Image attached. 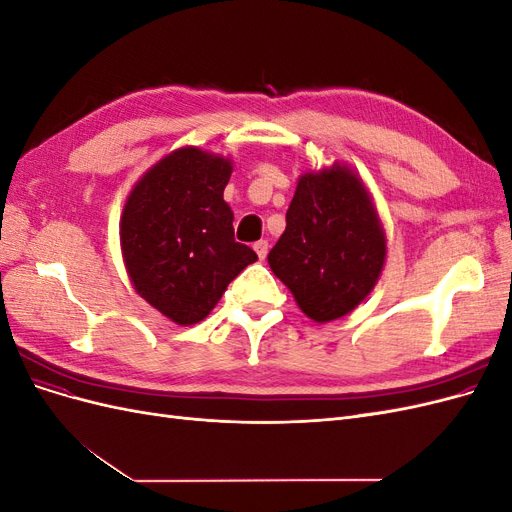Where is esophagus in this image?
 <instances>
[{
	"label": "esophagus",
	"mask_w": 512,
	"mask_h": 512,
	"mask_svg": "<svg viewBox=\"0 0 512 512\" xmlns=\"http://www.w3.org/2000/svg\"><path fill=\"white\" fill-rule=\"evenodd\" d=\"M254 250H256V254H258V258H260V260H265V258H267V254H269V243L260 239V241H256V243H254Z\"/></svg>",
	"instance_id": "1"
}]
</instances>
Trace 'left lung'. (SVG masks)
<instances>
[{
    "instance_id": "1",
    "label": "left lung",
    "mask_w": 512,
    "mask_h": 512,
    "mask_svg": "<svg viewBox=\"0 0 512 512\" xmlns=\"http://www.w3.org/2000/svg\"><path fill=\"white\" fill-rule=\"evenodd\" d=\"M386 241L361 179L333 166L299 179L269 267L316 322L342 318L376 286Z\"/></svg>"
}]
</instances>
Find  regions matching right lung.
<instances>
[{
    "label": "right lung",
    "instance_id": "add662e5",
    "mask_svg": "<svg viewBox=\"0 0 512 512\" xmlns=\"http://www.w3.org/2000/svg\"><path fill=\"white\" fill-rule=\"evenodd\" d=\"M228 160L196 147L170 153L136 183L121 215V252L141 297L177 324H196L252 262L235 241L224 188Z\"/></svg>",
    "mask_w": 512,
    "mask_h": 512
}]
</instances>
